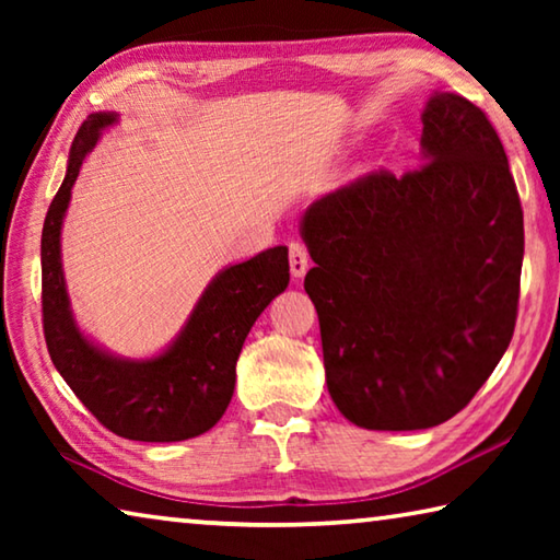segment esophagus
<instances>
[{
  "mask_svg": "<svg viewBox=\"0 0 560 560\" xmlns=\"http://www.w3.org/2000/svg\"><path fill=\"white\" fill-rule=\"evenodd\" d=\"M308 264H311V259H308L306 246H303L301 242H293V244L289 246V267H291V277L301 279L303 273L308 271Z\"/></svg>",
  "mask_w": 560,
  "mask_h": 560,
  "instance_id": "esophagus-1",
  "label": "esophagus"
}]
</instances>
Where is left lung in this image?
<instances>
[{"instance_id":"8db88e82","label":"left lung","mask_w":560,"mask_h":560,"mask_svg":"<svg viewBox=\"0 0 560 560\" xmlns=\"http://www.w3.org/2000/svg\"><path fill=\"white\" fill-rule=\"evenodd\" d=\"M420 160L324 195L299 226L328 393L365 430L447 422L514 336L524 212L497 130L467 98L434 91Z\"/></svg>"}]
</instances>
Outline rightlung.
<instances>
[{
  "mask_svg": "<svg viewBox=\"0 0 560 560\" xmlns=\"http://www.w3.org/2000/svg\"><path fill=\"white\" fill-rule=\"evenodd\" d=\"M118 113L98 110L75 132L69 167L42 232L46 348L75 397L118 438L183 442L212 430L234 395L236 358L254 320L289 287V249L271 246L214 273L185 326L160 353L122 358L75 324L61 264V230L83 160Z\"/></svg>",
  "mask_w": 560,
  "mask_h": 560,
  "instance_id": "add662e5",
  "label": "right lung"
}]
</instances>
